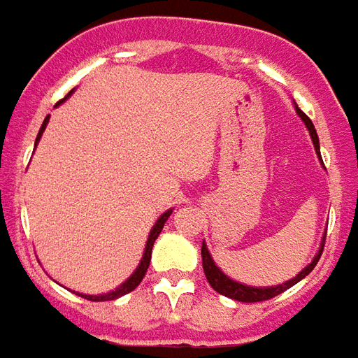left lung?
<instances>
[{
    "label": "left lung",
    "mask_w": 358,
    "mask_h": 358,
    "mask_svg": "<svg viewBox=\"0 0 358 358\" xmlns=\"http://www.w3.org/2000/svg\"><path fill=\"white\" fill-rule=\"evenodd\" d=\"M296 113H299V117L305 121L306 129H308V133H310V138H313L314 143V150L318 154V158L322 162V156H320V143H318V134H316V129H314L313 121L306 117V113L296 108ZM324 164V162H322ZM324 243H326V237H322V245H320V250H318V255L314 256L313 262L306 266L303 272H299L293 278V280L285 281V283H281V285H272V287H250V285H243L239 281L231 280V278H227L217 266H215L214 258L210 256L208 252V247L202 243V268H204V273H206V280L208 283L212 285L214 291H217L220 295H225L229 296V299H235V301H241V303H260V301H268V299H272V296L280 295L283 291H287L289 287H293L295 283L306 278L308 273L313 272L314 266L318 264V260H320L322 256V250H324Z\"/></svg>",
    "instance_id": "left-lung-1"
}]
</instances>
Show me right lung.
<instances>
[{"label":"right lung","mask_w":358,"mask_h":358,"mask_svg":"<svg viewBox=\"0 0 358 358\" xmlns=\"http://www.w3.org/2000/svg\"><path fill=\"white\" fill-rule=\"evenodd\" d=\"M71 94H73V90H71L69 94H67V98H69ZM67 98H63V100H67ZM62 100V102H63ZM59 102V103H62ZM48 121H50V115L44 119V123H42V127H40V133H38L36 136V144L38 141H40V136H42V133L45 131V125H48ZM171 212L173 210H167V212H164V214L159 215L158 222L154 224V227L150 229V235H148V241H146V247H144V255H143V260H141V264L136 266V270L133 272V275L129 278V280L125 281V283H121L115 291H110V293H106V295H83V293H77V295L85 296L86 301H113V299H117V296H123L127 295V293H131L133 289L138 287V283L143 281L144 273H146V270H148V266H150V258H152V247H154V241L158 239V235L162 233V229H164V224L167 222V217L171 215Z\"/></svg>","instance_id":"add662e5"}]
</instances>
